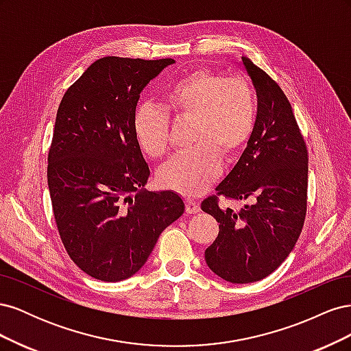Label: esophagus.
I'll return each instance as SVG.
<instances>
[{
  "label": "esophagus",
  "mask_w": 351,
  "mask_h": 351,
  "mask_svg": "<svg viewBox=\"0 0 351 351\" xmlns=\"http://www.w3.org/2000/svg\"><path fill=\"white\" fill-rule=\"evenodd\" d=\"M199 210H200V206H199L197 202L186 199V212H187V214H197Z\"/></svg>",
  "instance_id": "1"
}]
</instances>
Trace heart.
<instances>
[{"instance_id": "heart-1", "label": "heart", "mask_w": 351, "mask_h": 351, "mask_svg": "<svg viewBox=\"0 0 351 351\" xmlns=\"http://www.w3.org/2000/svg\"><path fill=\"white\" fill-rule=\"evenodd\" d=\"M164 108L143 104L133 114V134L152 159L169 149V117L193 119L190 145L158 173L159 184L183 196H199L214 183L221 156L236 158L247 146L256 124L253 89L243 77H224L208 69L193 70L164 92Z\"/></svg>"}]
</instances>
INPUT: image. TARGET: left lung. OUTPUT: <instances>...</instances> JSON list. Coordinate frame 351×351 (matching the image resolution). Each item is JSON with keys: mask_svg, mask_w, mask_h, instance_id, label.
Returning <instances> with one entry per match:
<instances>
[{"mask_svg": "<svg viewBox=\"0 0 351 351\" xmlns=\"http://www.w3.org/2000/svg\"><path fill=\"white\" fill-rule=\"evenodd\" d=\"M258 97L250 141L217 195L250 200L239 214L221 209L217 196L202 210L219 222L215 241L205 250L209 269L232 284L263 280L289 256L299 239L307 205V149L291 105L267 73L241 57Z\"/></svg>", "mask_w": 351, "mask_h": 351, "instance_id": "obj_1", "label": "left lung"}]
</instances>
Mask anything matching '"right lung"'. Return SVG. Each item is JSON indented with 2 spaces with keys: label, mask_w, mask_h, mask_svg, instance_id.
Listing matches in <instances>:
<instances>
[{
  "label": "right lung",
  "mask_w": 351,
  "mask_h": 351,
  "mask_svg": "<svg viewBox=\"0 0 351 351\" xmlns=\"http://www.w3.org/2000/svg\"><path fill=\"white\" fill-rule=\"evenodd\" d=\"M174 62L104 57L58 107L48 155L52 210L69 256L97 280L130 278L184 212L171 190L143 189L151 171L132 127L142 90Z\"/></svg>",
  "instance_id": "1"
}]
</instances>
